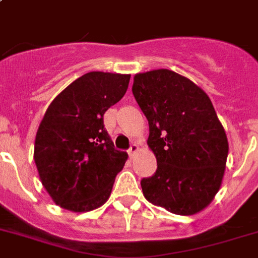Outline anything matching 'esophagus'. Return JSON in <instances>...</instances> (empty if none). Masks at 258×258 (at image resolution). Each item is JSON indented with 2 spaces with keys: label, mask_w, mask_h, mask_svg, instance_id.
<instances>
[{
  "label": "esophagus",
  "mask_w": 258,
  "mask_h": 258,
  "mask_svg": "<svg viewBox=\"0 0 258 258\" xmlns=\"http://www.w3.org/2000/svg\"><path fill=\"white\" fill-rule=\"evenodd\" d=\"M138 150H140V149H138V145L137 144H133L131 146V149L127 150V153H129V155H131V157H133L134 154H137Z\"/></svg>",
  "instance_id": "1"
}]
</instances>
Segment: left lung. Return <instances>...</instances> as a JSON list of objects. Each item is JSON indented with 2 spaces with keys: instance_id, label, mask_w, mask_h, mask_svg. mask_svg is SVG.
I'll use <instances>...</instances> for the list:
<instances>
[{
  "instance_id": "1",
  "label": "left lung",
  "mask_w": 258,
  "mask_h": 258,
  "mask_svg": "<svg viewBox=\"0 0 258 258\" xmlns=\"http://www.w3.org/2000/svg\"><path fill=\"white\" fill-rule=\"evenodd\" d=\"M134 99L149 121L157 171L144 197L175 215L203 211L223 182L228 140L210 97L190 79L161 68L136 74Z\"/></svg>"
}]
</instances>
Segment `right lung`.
I'll return each instance as SVG.
<instances>
[{"label": "right lung", "mask_w": 258, "mask_h": 258, "mask_svg": "<svg viewBox=\"0 0 258 258\" xmlns=\"http://www.w3.org/2000/svg\"><path fill=\"white\" fill-rule=\"evenodd\" d=\"M131 75L92 71L52 100L38 127L34 161L40 182L55 202L72 212L101 207L127 159L114 149L104 113L118 103Z\"/></svg>", "instance_id": "obj_1"}]
</instances>
